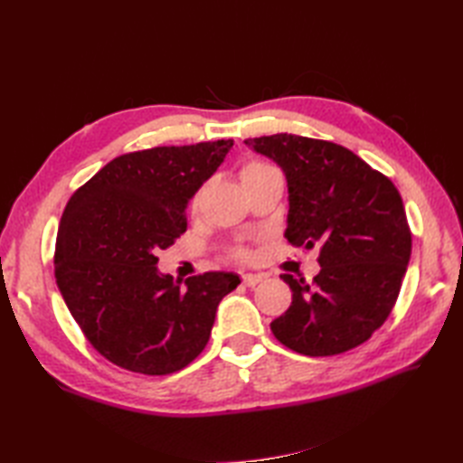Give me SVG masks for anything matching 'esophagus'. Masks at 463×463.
<instances>
[{"mask_svg": "<svg viewBox=\"0 0 463 463\" xmlns=\"http://www.w3.org/2000/svg\"><path fill=\"white\" fill-rule=\"evenodd\" d=\"M262 280H264L262 274H252V272L242 274V284H244V287H249V288L257 287V284H260Z\"/></svg>", "mask_w": 463, "mask_h": 463, "instance_id": "obj_1", "label": "esophagus"}]
</instances>
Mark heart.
I'll list each match as a JSON object with an SVG mask.
<instances>
[{"mask_svg":"<svg viewBox=\"0 0 463 463\" xmlns=\"http://www.w3.org/2000/svg\"><path fill=\"white\" fill-rule=\"evenodd\" d=\"M269 171H277V169H274L272 165L264 163V161H250V163H247V165L242 166L241 179L244 181V179H249V176H252V175H260V173H269ZM196 203H199V194H196V199H194V204H196ZM237 254H239L241 259H247V257H249V252L244 250V249H239Z\"/></svg>","mask_w":463,"mask_h":463,"instance_id":"1","label":"heart"}]
</instances>
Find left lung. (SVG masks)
<instances>
[{
  "instance_id": "left-lung-1",
  "label": "left lung",
  "mask_w": 463,
  "mask_h": 463,
  "mask_svg": "<svg viewBox=\"0 0 463 463\" xmlns=\"http://www.w3.org/2000/svg\"><path fill=\"white\" fill-rule=\"evenodd\" d=\"M287 175L294 247H318L312 284L282 274L290 308L270 322L284 346L334 356L366 342L398 300L411 254L402 196L386 175L330 141L279 133L244 141Z\"/></svg>"
}]
</instances>
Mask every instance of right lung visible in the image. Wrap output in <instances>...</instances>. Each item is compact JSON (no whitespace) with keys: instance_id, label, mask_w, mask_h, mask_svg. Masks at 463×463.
Listing matches in <instances>:
<instances>
[{"instance_id":"add662e5","label":"right lung","mask_w":463,"mask_h":463,"mask_svg":"<svg viewBox=\"0 0 463 463\" xmlns=\"http://www.w3.org/2000/svg\"><path fill=\"white\" fill-rule=\"evenodd\" d=\"M232 139L153 146L117 156L69 199L55 242V280L85 338L115 366L179 372L211 338L232 272L173 280L156 252L186 231V204Z\"/></svg>"}]
</instances>
